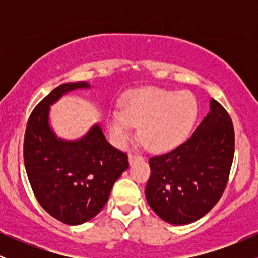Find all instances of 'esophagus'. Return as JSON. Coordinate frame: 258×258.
I'll return each mask as SVG.
<instances>
[{
	"label": "esophagus",
	"instance_id": "esophagus-1",
	"mask_svg": "<svg viewBox=\"0 0 258 258\" xmlns=\"http://www.w3.org/2000/svg\"><path fill=\"white\" fill-rule=\"evenodd\" d=\"M141 160H142V156H139V155H132V154H130L128 155L130 165H132L133 162H136V161H141Z\"/></svg>",
	"mask_w": 258,
	"mask_h": 258
}]
</instances>
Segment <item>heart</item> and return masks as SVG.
Masks as SVG:
<instances>
[{"label":"heart","instance_id":"heart-1","mask_svg":"<svg viewBox=\"0 0 258 258\" xmlns=\"http://www.w3.org/2000/svg\"><path fill=\"white\" fill-rule=\"evenodd\" d=\"M197 102L189 92L146 87L130 92L122 109H114L108 128L117 146H125L135 126L149 150L162 152L184 141L197 117Z\"/></svg>","mask_w":258,"mask_h":258}]
</instances>
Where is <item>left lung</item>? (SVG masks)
<instances>
[{
	"instance_id": "8db88e82",
	"label": "left lung",
	"mask_w": 258,
	"mask_h": 258,
	"mask_svg": "<svg viewBox=\"0 0 258 258\" xmlns=\"http://www.w3.org/2000/svg\"><path fill=\"white\" fill-rule=\"evenodd\" d=\"M234 156V128L220 103L193 135L172 152L149 160L146 198L152 210L170 224L184 226L205 216L226 188Z\"/></svg>"
}]
</instances>
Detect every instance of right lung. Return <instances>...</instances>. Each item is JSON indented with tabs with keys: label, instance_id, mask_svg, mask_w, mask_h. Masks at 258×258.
I'll return each instance as SVG.
<instances>
[{
	"label": "right lung",
	"instance_id": "obj_1",
	"mask_svg": "<svg viewBox=\"0 0 258 258\" xmlns=\"http://www.w3.org/2000/svg\"><path fill=\"white\" fill-rule=\"evenodd\" d=\"M86 81L54 88L32 111L24 139V164L35 197L44 211L79 226L102 211L112 185L128 168L125 153L106 141L98 122L76 139L58 137L51 106L69 92L90 90Z\"/></svg>",
	"mask_w": 258,
	"mask_h": 258
}]
</instances>
